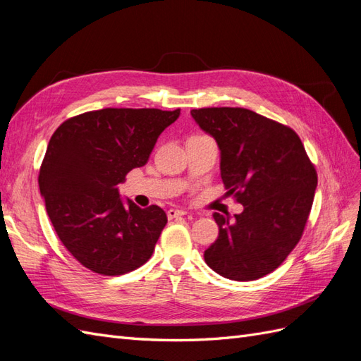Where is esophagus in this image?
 <instances>
[{
	"label": "esophagus",
	"instance_id": "obj_1",
	"mask_svg": "<svg viewBox=\"0 0 361 361\" xmlns=\"http://www.w3.org/2000/svg\"><path fill=\"white\" fill-rule=\"evenodd\" d=\"M186 215V212L180 210V209H169L168 210V218L173 219V218H178V216H184Z\"/></svg>",
	"mask_w": 361,
	"mask_h": 361
}]
</instances>
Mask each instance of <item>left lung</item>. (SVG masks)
I'll list each match as a JSON object with an SVG mask.
<instances>
[{
  "label": "left lung",
  "mask_w": 361,
  "mask_h": 361,
  "mask_svg": "<svg viewBox=\"0 0 361 361\" xmlns=\"http://www.w3.org/2000/svg\"><path fill=\"white\" fill-rule=\"evenodd\" d=\"M192 117L221 151L224 188L241 202L235 221L214 214L212 270L232 281L274 271L298 245L312 207L317 172L294 129L245 108H198Z\"/></svg>",
  "instance_id": "obj_1"
}]
</instances>
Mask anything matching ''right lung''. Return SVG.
<instances>
[{
  "instance_id": "1",
  "label": "right lung",
  "mask_w": 361,
  "mask_h": 361,
  "mask_svg": "<svg viewBox=\"0 0 361 361\" xmlns=\"http://www.w3.org/2000/svg\"><path fill=\"white\" fill-rule=\"evenodd\" d=\"M180 108H104L67 118L53 133L39 189L63 247L85 269L120 276L149 261L168 223L159 206H125L117 184L142 168Z\"/></svg>"
}]
</instances>
